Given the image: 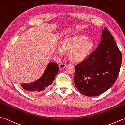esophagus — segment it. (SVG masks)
<instances>
[{"label": "esophagus", "instance_id": "1", "mask_svg": "<svg viewBox=\"0 0 125 125\" xmlns=\"http://www.w3.org/2000/svg\"><path fill=\"white\" fill-rule=\"evenodd\" d=\"M66 65L64 63H61V64H59V69L60 70H62V69H63L65 67H66Z\"/></svg>", "mask_w": 125, "mask_h": 125}]
</instances>
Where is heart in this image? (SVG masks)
<instances>
[{
  "label": "heart",
  "mask_w": 125,
  "mask_h": 125,
  "mask_svg": "<svg viewBox=\"0 0 125 125\" xmlns=\"http://www.w3.org/2000/svg\"><path fill=\"white\" fill-rule=\"evenodd\" d=\"M94 43L85 35H77L63 39L60 42V48L57 50L58 54L63 52H68V57L73 62L83 61L92 52Z\"/></svg>",
  "instance_id": "obj_1"
}]
</instances>
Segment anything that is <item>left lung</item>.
Segmentation results:
<instances>
[{"instance_id": "8db88e82", "label": "left lung", "mask_w": 125, "mask_h": 125, "mask_svg": "<svg viewBox=\"0 0 125 125\" xmlns=\"http://www.w3.org/2000/svg\"><path fill=\"white\" fill-rule=\"evenodd\" d=\"M122 62L121 52L107 28L96 50L76 65L74 82L78 91L86 96H97L115 84Z\"/></svg>"}]
</instances>
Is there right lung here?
<instances>
[{
	"instance_id": "right-lung-1",
	"label": "right lung",
	"mask_w": 125,
	"mask_h": 125,
	"mask_svg": "<svg viewBox=\"0 0 125 125\" xmlns=\"http://www.w3.org/2000/svg\"><path fill=\"white\" fill-rule=\"evenodd\" d=\"M58 70L59 69L57 63L50 62L47 65L43 75L39 79L33 83L21 84V86L23 89L31 93L39 94L43 92L54 81Z\"/></svg>"
}]
</instances>
